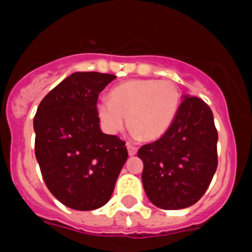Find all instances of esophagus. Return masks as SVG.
Returning a JSON list of instances; mask_svg holds the SVG:
<instances>
[{"mask_svg":"<svg viewBox=\"0 0 252 252\" xmlns=\"http://www.w3.org/2000/svg\"><path fill=\"white\" fill-rule=\"evenodd\" d=\"M126 149H128V153L130 157H133V155L137 154L138 152V148L137 147H134V145H131L130 143H126Z\"/></svg>","mask_w":252,"mask_h":252,"instance_id":"obj_1","label":"esophagus"}]
</instances>
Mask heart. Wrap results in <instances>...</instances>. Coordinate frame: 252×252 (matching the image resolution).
Returning <instances> with one entry per match:
<instances>
[{
	"label": "heart",
	"mask_w": 252,
	"mask_h": 252,
	"mask_svg": "<svg viewBox=\"0 0 252 252\" xmlns=\"http://www.w3.org/2000/svg\"><path fill=\"white\" fill-rule=\"evenodd\" d=\"M182 94L169 79H129L112 88L109 99L95 104L98 119L109 134L126 124L134 137L154 140L166 133L179 109Z\"/></svg>",
	"instance_id": "obj_1"
}]
</instances>
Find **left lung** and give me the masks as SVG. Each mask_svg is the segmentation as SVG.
Here are the masks:
<instances>
[{"mask_svg": "<svg viewBox=\"0 0 252 252\" xmlns=\"http://www.w3.org/2000/svg\"><path fill=\"white\" fill-rule=\"evenodd\" d=\"M218 131L210 107L183 95L170 128L138 150L144 163L142 182L148 199L164 210L194 205L218 168Z\"/></svg>", "mask_w": 252, "mask_h": 252, "instance_id": "8db88e82", "label": "left lung"}]
</instances>
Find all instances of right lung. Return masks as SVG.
<instances>
[{"mask_svg":"<svg viewBox=\"0 0 252 252\" xmlns=\"http://www.w3.org/2000/svg\"><path fill=\"white\" fill-rule=\"evenodd\" d=\"M117 77L76 72L39 103L33 119L34 153L49 191L74 210L109 201L128 159L126 143L100 130L98 95Z\"/></svg>","mask_w":252,"mask_h":252,"instance_id":"add662e5","label":"right lung"}]
</instances>
